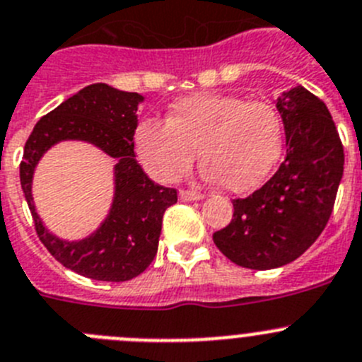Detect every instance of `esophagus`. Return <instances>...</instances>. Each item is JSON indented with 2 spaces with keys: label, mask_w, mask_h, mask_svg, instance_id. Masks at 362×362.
<instances>
[{
  "label": "esophagus",
  "mask_w": 362,
  "mask_h": 362,
  "mask_svg": "<svg viewBox=\"0 0 362 362\" xmlns=\"http://www.w3.org/2000/svg\"><path fill=\"white\" fill-rule=\"evenodd\" d=\"M178 198H180V202H200L204 200V194L197 191H185V189H182L178 192Z\"/></svg>",
  "instance_id": "esophagus-1"
}]
</instances>
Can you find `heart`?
Instances as JSON below:
<instances>
[{"label": "heart", "mask_w": 362, "mask_h": 362, "mask_svg": "<svg viewBox=\"0 0 362 362\" xmlns=\"http://www.w3.org/2000/svg\"><path fill=\"white\" fill-rule=\"evenodd\" d=\"M135 148L144 168L162 182L180 180L200 150L207 180L243 194L275 171L284 151V123L269 101L197 93L175 101L165 123L143 121Z\"/></svg>", "instance_id": "b5f03b06"}]
</instances>
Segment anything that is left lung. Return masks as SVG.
<instances>
[{"mask_svg":"<svg viewBox=\"0 0 362 362\" xmlns=\"http://www.w3.org/2000/svg\"><path fill=\"white\" fill-rule=\"evenodd\" d=\"M286 132V158L261 189L234 200V218L214 232L225 257L250 269L298 259L325 228L343 178L344 153L327 105L302 86L275 101Z\"/></svg>","mask_w":362,"mask_h":362,"instance_id":"1","label":"left lung"}]
</instances>
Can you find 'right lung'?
<instances>
[{
    "mask_svg": "<svg viewBox=\"0 0 362 362\" xmlns=\"http://www.w3.org/2000/svg\"><path fill=\"white\" fill-rule=\"evenodd\" d=\"M144 96L107 83H93L40 117L25 144L21 187L35 230L53 257L71 272L103 282L141 275L157 255L165 209L177 191L148 178L134 153L137 109ZM62 140H82L115 158V197L110 212L93 235L78 242L57 238L43 227L33 204L35 168L43 153Z\"/></svg>",
    "mask_w": 362,
    "mask_h": 362,
    "instance_id": "1",
    "label": "right lung"
}]
</instances>
